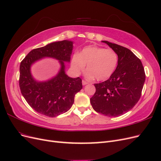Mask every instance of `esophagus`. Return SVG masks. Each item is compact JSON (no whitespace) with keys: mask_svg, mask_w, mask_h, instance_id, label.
I'll return each mask as SVG.
<instances>
[{"mask_svg":"<svg viewBox=\"0 0 161 161\" xmlns=\"http://www.w3.org/2000/svg\"><path fill=\"white\" fill-rule=\"evenodd\" d=\"M82 85H87V84H89V82H87V81H85V80H82Z\"/></svg>","mask_w":161,"mask_h":161,"instance_id":"obj_1","label":"esophagus"}]
</instances>
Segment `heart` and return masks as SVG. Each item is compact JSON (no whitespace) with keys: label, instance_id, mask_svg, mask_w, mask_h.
<instances>
[{"label":"heart","instance_id":"heart-1","mask_svg":"<svg viewBox=\"0 0 161 161\" xmlns=\"http://www.w3.org/2000/svg\"><path fill=\"white\" fill-rule=\"evenodd\" d=\"M118 60V53L113 49L90 46L84 47L80 53L73 55L71 64L77 73H80L87 64V78L95 77L98 80H105L114 74Z\"/></svg>","mask_w":161,"mask_h":161}]
</instances>
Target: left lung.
<instances>
[{
  "instance_id": "8db88e82",
  "label": "left lung",
  "mask_w": 161,
  "mask_h": 161,
  "mask_svg": "<svg viewBox=\"0 0 161 161\" xmlns=\"http://www.w3.org/2000/svg\"><path fill=\"white\" fill-rule=\"evenodd\" d=\"M106 43L118 55V64L108 80L95 84L96 91L90 99L97 113L118 117L132 109L139 101L145 81V72L140 60L128 48Z\"/></svg>"
}]
</instances>
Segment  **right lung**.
<instances>
[{
	"mask_svg": "<svg viewBox=\"0 0 161 161\" xmlns=\"http://www.w3.org/2000/svg\"><path fill=\"white\" fill-rule=\"evenodd\" d=\"M72 47L70 41L53 42L32 50L21 61L19 87L27 103L37 113L51 118L65 113L71 108L76 93L82 89L80 77L73 79L64 72V62H70ZM43 57L60 60L61 69L52 80L37 82L31 75L30 67L33 63Z\"/></svg>",
	"mask_w": 161,
	"mask_h": 161,
	"instance_id": "1",
	"label": "right lung"
}]
</instances>
